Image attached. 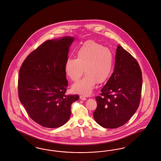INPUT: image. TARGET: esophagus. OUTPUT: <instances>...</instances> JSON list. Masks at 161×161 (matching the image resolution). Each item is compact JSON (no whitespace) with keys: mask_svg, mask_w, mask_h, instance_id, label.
Instances as JSON below:
<instances>
[{"mask_svg":"<svg viewBox=\"0 0 161 161\" xmlns=\"http://www.w3.org/2000/svg\"><path fill=\"white\" fill-rule=\"evenodd\" d=\"M80 99L82 100H85L86 98L84 96H80Z\"/></svg>","mask_w":161,"mask_h":161,"instance_id":"esophagus-1","label":"esophagus"}]
</instances>
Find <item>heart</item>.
Returning a JSON list of instances; mask_svg holds the SVG:
<instances>
[{
  "label": "heart",
  "mask_w": 161,
  "mask_h": 161,
  "mask_svg": "<svg viewBox=\"0 0 161 161\" xmlns=\"http://www.w3.org/2000/svg\"><path fill=\"white\" fill-rule=\"evenodd\" d=\"M114 67L112 52L93 41H87L77 50L76 59H68L65 63L66 75L76 81L84 73L82 79L72 85L75 92L85 96L91 94L96 84H102L110 76Z\"/></svg>",
  "instance_id": "obj_1"
}]
</instances>
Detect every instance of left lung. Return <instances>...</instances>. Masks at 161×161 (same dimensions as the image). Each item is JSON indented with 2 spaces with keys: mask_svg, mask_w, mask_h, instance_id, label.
<instances>
[{
  "mask_svg": "<svg viewBox=\"0 0 161 161\" xmlns=\"http://www.w3.org/2000/svg\"><path fill=\"white\" fill-rule=\"evenodd\" d=\"M142 73L136 60L117 46L114 71L96 97L93 117L99 125L115 129L124 125L136 111L141 95Z\"/></svg>",
  "mask_w": 161,
  "mask_h": 161,
  "instance_id": "obj_1",
  "label": "left lung"
}]
</instances>
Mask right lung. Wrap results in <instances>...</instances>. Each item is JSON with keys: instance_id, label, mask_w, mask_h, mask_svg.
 <instances>
[{"instance_id": "add662e5", "label": "right lung", "mask_w": 161, "mask_h": 161, "mask_svg": "<svg viewBox=\"0 0 161 161\" xmlns=\"http://www.w3.org/2000/svg\"><path fill=\"white\" fill-rule=\"evenodd\" d=\"M74 37L43 42L21 65L18 80L20 101L29 116L41 126L56 128L70 119L71 105L78 95H66L64 65Z\"/></svg>"}]
</instances>
